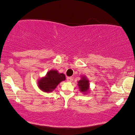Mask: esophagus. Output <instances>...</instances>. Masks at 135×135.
I'll list each match as a JSON object with an SVG mask.
<instances>
[{
    "instance_id": "1",
    "label": "esophagus",
    "mask_w": 135,
    "mask_h": 135,
    "mask_svg": "<svg viewBox=\"0 0 135 135\" xmlns=\"http://www.w3.org/2000/svg\"><path fill=\"white\" fill-rule=\"evenodd\" d=\"M67 80L68 82H71L73 80V79L71 77H68L67 78Z\"/></svg>"
}]
</instances>
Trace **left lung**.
Returning a JSON list of instances; mask_svg holds the SVG:
<instances>
[{
  "mask_svg": "<svg viewBox=\"0 0 135 135\" xmlns=\"http://www.w3.org/2000/svg\"><path fill=\"white\" fill-rule=\"evenodd\" d=\"M79 89L81 93L84 95H86L90 90L89 81L85 76H82L81 79L77 82Z\"/></svg>",
  "mask_w": 135,
  "mask_h": 135,
  "instance_id": "1",
  "label": "left lung"
}]
</instances>
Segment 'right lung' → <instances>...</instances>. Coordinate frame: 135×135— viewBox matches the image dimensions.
Returning <instances> with one entry per match:
<instances>
[{
    "instance_id": "add662e5",
    "label": "right lung",
    "mask_w": 135,
    "mask_h": 135,
    "mask_svg": "<svg viewBox=\"0 0 135 135\" xmlns=\"http://www.w3.org/2000/svg\"><path fill=\"white\" fill-rule=\"evenodd\" d=\"M65 79L64 74L59 73L55 70H51L46 73L45 76L38 80L37 86L43 92L50 93L55 89L56 86Z\"/></svg>"
}]
</instances>
